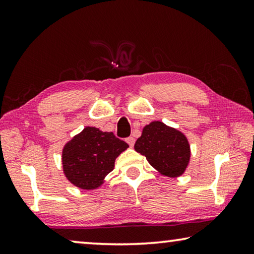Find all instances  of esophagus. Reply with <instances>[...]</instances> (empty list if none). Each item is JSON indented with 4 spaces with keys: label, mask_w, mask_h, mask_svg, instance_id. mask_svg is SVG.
<instances>
[{
    "label": "esophagus",
    "mask_w": 254,
    "mask_h": 254,
    "mask_svg": "<svg viewBox=\"0 0 254 254\" xmlns=\"http://www.w3.org/2000/svg\"><path fill=\"white\" fill-rule=\"evenodd\" d=\"M126 141L128 143V146L133 147L134 146V142H135V139L133 138V136H128V138L126 139Z\"/></svg>",
    "instance_id": "obj_1"
}]
</instances>
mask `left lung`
I'll list each match as a JSON object with an SVG mask.
<instances>
[{
    "instance_id": "obj_1",
    "label": "left lung",
    "mask_w": 254,
    "mask_h": 254,
    "mask_svg": "<svg viewBox=\"0 0 254 254\" xmlns=\"http://www.w3.org/2000/svg\"><path fill=\"white\" fill-rule=\"evenodd\" d=\"M134 149L152 167L170 178L182 175L190 160V146L185 135L158 121L143 127Z\"/></svg>"
}]
</instances>
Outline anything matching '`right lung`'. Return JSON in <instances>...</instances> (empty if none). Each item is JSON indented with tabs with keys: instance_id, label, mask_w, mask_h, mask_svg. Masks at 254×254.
Returning <instances> with one entry per match:
<instances>
[{
	"instance_id": "add662e5",
	"label": "right lung",
	"mask_w": 254,
	"mask_h": 254,
	"mask_svg": "<svg viewBox=\"0 0 254 254\" xmlns=\"http://www.w3.org/2000/svg\"><path fill=\"white\" fill-rule=\"evenodd\" d=\"M127 147L113 132L88 127L64 147V174L72 184L83 190L98 188L104 178L114 170L116 157Z\"/></svg>"
}]
</instances>
